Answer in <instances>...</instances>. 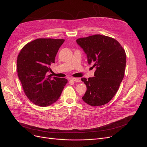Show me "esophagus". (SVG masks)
Returning a JSON list of instances; mask_svg holds the SVG:
<instances>
[{
    "instance_id": "1",
    "label": "esophagus",
    "mask_w": 147,
    "mask_h": 147,
    "mask_svg": "<svg viewBox=\"0 0 147 147\" xmlns=\"http://www.w3.org/2000/svg\"><path fill=\"white\" fill-rule=\"evenodd\" d=\"M71 79H72L73 81L76 82H80V79H79V78H72Z\"/></svg>"
}]
</instances>
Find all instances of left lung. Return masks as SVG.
<instances>
[{
  "label": "left lung",
  "instance_id": "left-lung-1",
  "mask_svg": "<svg viewBox=\"0 0 147 147\" xmlns=\"http://www.w3.org/2000/svg\"><path fill=\"white\" fill-rule=\"evenodd\" d=\"M76 42L86 54L88 64L96 67L95 77L81 79L87 88L82 99L91 106L104 105L116 94L124 78L125 51L117 40L101 34L79 38Z\"/></svg>",
  "mask_w": 147,
  "mask_h": 147
}]
</instances>
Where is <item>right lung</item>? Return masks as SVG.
<instances>
[{"mask_svg":"<svg viewBox=\"0 0 147 147\" xmlns=\"http://www.w3.org/2000/svg\"><path fill=\"white\" fill-rule=\"evenodd\" d=\"M64 39L39 38L27 43L17 57V73L24 93L35 105L47 107L59 99L67 83L65 78L51 75L50 65Z\"/></svg>","mask_w":147,"mask_h":147,"instance_id":"right-lung-1","label":"right lung"}]
</instances>
